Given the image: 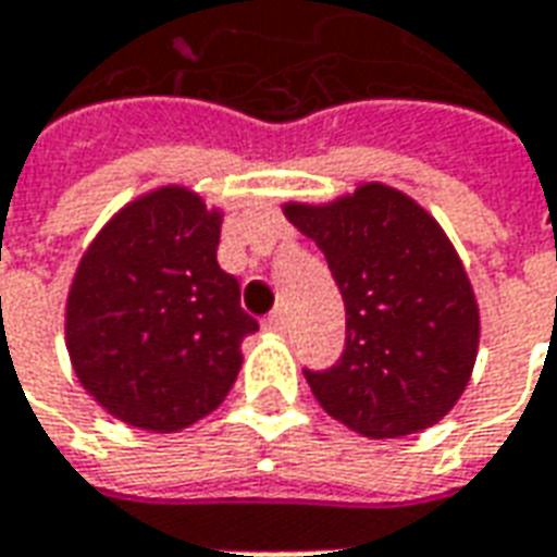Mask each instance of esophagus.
Listing matches in <instances>:
<instances>
[{
    "label": "esophagus",
    "instance_id": "34e87169",
    "mask_svg": "<svg viewBox=\"0 0 557 557\" xmlns=\"http://www.w3.org/2000/svg\"><path fill=\"white\" fill-rule=\"evenodd\" d=\"M263 329H270V332H284V329H287V318H284L282 308H278V311H273L270 318L263 320Z\"/></svg>",
    "mask_w": 557,
    "mask_h": 557
}]
</instances>
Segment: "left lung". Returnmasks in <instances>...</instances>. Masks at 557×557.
<instances>
[{
  "label": "left lung",
  "mask_w": 557,
  "mask_h": 557,
  "mask_svg": "<svg viewBox=\"0 0 557 557\" xmlns=\"http://www.w3.org/2000/svg\"><path fill=\"white\" fill-rule=\"evenodd\" d=\"M284 213L326 255L347 311L338 362L302 368L320 407L371 440L436 424L478 352L472 284L448 237L412 198L380 184Z\"/></svg>",
  "instance_id": "1"
}]
</instances>
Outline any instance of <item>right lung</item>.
<instances>
[{
    "mask_svg": "<svg viewBox=\"0 0 557 557\" xmlns=\"http://www.w3.org/2000/svg\"><path fill=\"white\" fill-rule=\"evenodd\" d=\"M219 213L181 186L124 207L85 251L67 352L85 392L133 428L172 433L225 400L258 320L216 261Z\"/></svg>",
    "mask_w": 557,
    "mask_h": 557,
    "instance_id": "right-lung-1",
    "label": "right lung"
}]
</instances>
